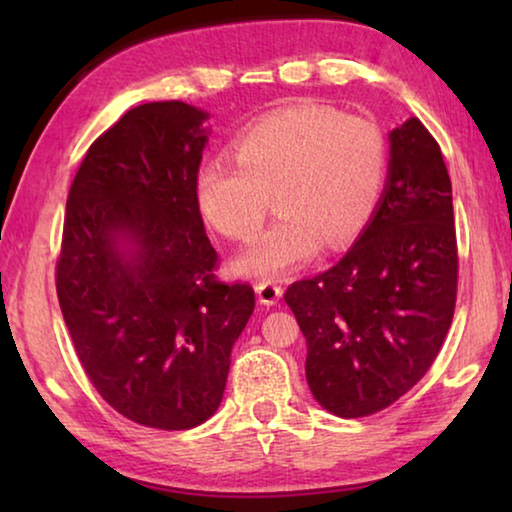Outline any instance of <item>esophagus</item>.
I'll return each mask as SVG.
<instances>
[{"instance_id":"obj_1","label":"esophagus","mask_w":512,"mask_h":512,"mask_svg":"<svg viewBox=\"0 0 512 512\" xmlns=\"http://www.w3.org/2000/svg\"><path fill=\"white\" fill-rule=\"evenodd\" d=\"M255 291H257V298L262 305L266 307H273L277 305V300L282 298V287L277 284L275 280H262L255 284Z\"/></svg>"}]
</instances>
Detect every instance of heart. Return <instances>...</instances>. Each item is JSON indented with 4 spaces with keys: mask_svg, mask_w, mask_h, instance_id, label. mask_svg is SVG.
I'll use <instances>...</instances> for the list:
<instances>
[{
    "mask_svg": "<svg viewBox=\"0 0 512 512\" xmlns=\"http://www.w3.org/2000/svg\"><path fill=\"white\" fill-rule=\"evenodd\" d=\"M386 135L375 119L327 106L287 108L257 121L235 142V158H212L196 173L198 207L223 237L250 241L273 205L275 223L239 259L253 277L289 273L366 228L384 189Z\"/></svg>",
    "mask_w": 512,
    "mask_h": 512,
    "instance_id": "1",
    "label": "heart"
}]
</instances>
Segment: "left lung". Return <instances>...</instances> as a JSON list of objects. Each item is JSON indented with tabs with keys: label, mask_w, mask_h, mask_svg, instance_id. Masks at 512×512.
I'll use <instances>...</instances> for the list:
<instances>
[{
	"label": "left lung",
	"mask_w": 512,
	"mask_h": 512,
	"mask_svg": "<svg viewBox=\"0 0 512 512\" xmlns=\"http://www.w3.org/2000/svg\"><path fill=\"white\" fill-rule=\"evenodd\" d=\"M456 289L452 180L438 142L413 117L391 133L384 196L357 244L284 293L320 406L366 418L409 393L443 348Z\"/></svg>",
	"instance_id": "obj_1"
}]
</instances>
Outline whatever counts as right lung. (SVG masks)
Here are the masks:
<instances>
[{
	"instance_id": "add662e5",
	"label": "right lung",
	"mask_w": 512,
	"mask_h": 512,
	"mask_svg": "<svg viewBox=\"0 0 512 512\" xmlns=\"http://www.w3.org/2000/svg\"><path fill=\"white\" fill-rule=\"evenodd\" d=\"M205 119L183 101H153L101 133L69 187L56 259L85 375L124 418L164 431L219 409L232 345L255 309L250 284L214 275L219 255L196 198Z\"/></svg>"
}]
</instances>
